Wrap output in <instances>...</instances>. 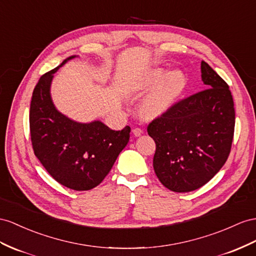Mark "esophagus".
Listing matches in <instances>:
<instances>
[{"label":"esophagus","mask_w":256,"mask_h":256,"mask_svg":"<svg viewBox=\"0 0 256 256\" xmlns=\"http://www.w3.org/2000/svg\"><path fill=\"white\" fill-rule=\"evenodd\" d=\"M132 132H133V135L135 137H140L142 134V130L140 128H133Z\"/></svg>","instance_id":"1"}]
</instances>
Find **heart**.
<instances>
[{
    "label": "heart",
    "mask_w": 256,
    "mask_h": 256,
    "mask_svg": "<svg viewBox=\"0 0 256 256\" xmlns=\"http://www.w3.org/2000/svg\"><path fill=\"white\" fill-rule=\"evenodd\" d=\"M187 86V76L180 69L168 71L164 68H154L147 71L137 84L140 93L153 88L142 104V111L148 116H159L171 108L184 93Z\"/></svg>",
    "instance_id": "obj_1"
}]
</instances>
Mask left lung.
Here are the masks:
<instances>
[{
  "instance_id": "1",
  "label": "left lung",
  "mask_w": 256,
  "mask_h": 256,
  "mask_svg": "<svg viewBox=\"0 0 256 256\" xmlns=\"http://www.w3.org/2000/svg\"><path fill=\"white\" fill-rule=\"evenodd\" d=\"M206 90L175 104L148 126L156 142L154 168L175 192L206 185L225 164L234 130V108L227 83L201 62Z\"/></svg>"
}]
</instances>
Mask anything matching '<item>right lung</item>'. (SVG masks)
Segmentation results:
<instances>
[{
  "instance_id": "add662e5",
  "label": "right lung",
  "mask_w": 256,
  "mask_h": 256,
  "mask_svg": "<svg viewBox=\"0 0 256 256\" xmlns=\"http://www.w3.org/2000/svg\"><path fill=\"white\" fill-rule=\"evenodd\" d=\"M70 56L45 74L30 104V134L34 154L60 184L78 192L98 186L128 145L130 128L114 130L100 120L81 123L58 111L52 100L54 74L74 60Z\"/></svg>"
}]
</instances>
